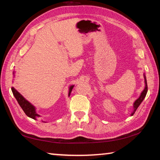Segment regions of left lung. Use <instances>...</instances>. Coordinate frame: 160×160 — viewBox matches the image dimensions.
Listing matches in <instances>:
<instances>
[{"instance_id":"8db88e82","label":"left lung","mask_w":160,"mask_h":160,"mask_svg":"<svg viewBox=\"0 0 160 160\" xmlns=\"http://www.w3.org/2000/svg\"><path fill=\"white\" fill-rule=\"evenodd\" d=\"M144 78H145V89H144V90L142 92V93H141V94H140V96L139 98L138 99H136V101L134 102V104H133V109H134V110H133V112H132L131 116H132V115L134 114L135 112V111L137 110L138 107L140 106V104H141V102L143 101V99H144V98H145V96H146V94H147V92H148V85H147V80H146V78L145 76V75H144Z\"/></svg>"}]
</instances>
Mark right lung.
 <instances>
[{
  "label": "right lung",
  "mask_w": 160,
  "mask_h": 160,
  "mask_svg": "<svg viewBox=\"0 0 160 160\" xmlns=\"http://www.w3.org/2000/svg\"><path fill=\"white\" fill-rule=\"evenodd\" d=\"M14 74H15V72H13V75ZM73 87L74 85H72L70 87L68 96H70V93H71V91L72 90V88H73ZM11 89H12L13 95L15 96V99H17V101L18 102V104H20V106L24 111V112L25 113V114L28 116H29V117L36 120V118L39 117L40 116L36 113V110H35L34 107L32 104H31L28 101H27V100L24 98V97L22 96L21 94L15 90V89H14L13 88H12Z\"/></svg>",
  "instance_id": "right-lung-1"
}]
</instances>
